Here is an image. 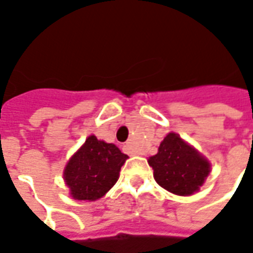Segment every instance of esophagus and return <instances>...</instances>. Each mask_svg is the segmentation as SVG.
<instances>
[{"label":"esophagus","instance_id":"1","mask_svg":"<svg viewBox=\"0 0 253 253\" xmlns=\"http://www.w3.org/2000/svg\"><path fill=\"white\" fill-rule=\"evenodd\" d=\"M123 149H125V151H126L127 154L132 155V149L130 147V145H125V147H123Z\"/></svg>","mask_w":253,"mask_h":253}]
</instances>
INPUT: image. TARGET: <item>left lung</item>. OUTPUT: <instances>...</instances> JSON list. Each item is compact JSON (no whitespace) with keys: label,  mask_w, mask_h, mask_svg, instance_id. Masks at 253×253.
I'll use <instances>...</instances> for the list:
<instances>
[{"label":"left lung","mask_w":253,"mask_h":253,"mask_svg":"<svg viewBox=\"0 0 253 253\" xmlns=\"http://www.w3.org/2000/svg\"><path fill=\"white\" fill-rule=\"evenodd\" d=\"M147 162L158 185L178 196L197 192L211 171L209 161L175 132L165 136L158 153Z\"/></svg>","instance_id":"left-lung-1"}]
</instances>
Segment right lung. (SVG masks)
Segmentation results:
<instances>
[{
	"mask_svg": "<svg viewBox=\"0 0 253 253\" xmlns=\"http://www.w3.org/2000/svg\"><path fill=\"white\" fill-rule=\"evenodd\" d=\"M127 158L114 143L89 135L64 169L71 196L79 201H95L103 197L118 181Z\"/></svg>",
	"mask_w": 253,
	"mask_h": 253,
	"instance_id": "add662e5",
	"label": "right lung"
}]
</instances>
